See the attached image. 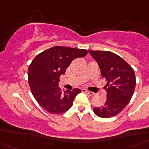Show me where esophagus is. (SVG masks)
<instances>
[{"label": "esophagus", "instance_id": "esophagus-1", "mask_svg": "<svg viewBox=\"0 0 149 149\" xmlns=\"http://www.w3.org/2000/svg\"><path fill=\"white\" fill-rule=\"evenodd\" d=\"M82 91H83L84 93H87V94H88V95H90V96H93V95H94V93H93V92H91V91H87V90H86V89H82Z\"/></svg>", "mask_w": 149, "mask_h": 149}]
</instances>
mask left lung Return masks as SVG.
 <instances>
[{
	"label": "left lung",
	"instance_id": "left-lung-1",
	"mask_svg": "<svg viewBox=\"0 0 149 149\" xmlns=\"http://www.w3.org/2000/svg\"><path fill=\"white\" fill-rule=\"evenodd\" d=\"M91 54L98 63L102 77L107 81V99L103 106L94 107L96 115L103 118L117 115L127 106L135 88V74L121 57L109 51H93Z\"/></svg>",
	"mask_w": 149,
	"mask_h": 149
}]
</instances>
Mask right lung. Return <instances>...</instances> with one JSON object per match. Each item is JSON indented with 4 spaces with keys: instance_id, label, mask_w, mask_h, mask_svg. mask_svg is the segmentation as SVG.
I'll use <instances>...</instances> for the list:
<instances>
[{
    "instance_id": "obj_1",
    "label": "right lung",
    "mask_w": 149,
    "mask_h": 149,
    "mask_svg": "<svg viewBox=\"0 0 149 149\" xmlns=\"http://www.w3.org/2000/svg\"><path fill=\"white\" fill-rule=\"evenodd\" d=\"M86 49L54 46L35 57L28 70L31 93L39 105L51 113H64L72 107L80 89L62 91L58 87L61 75L73 59L84 57Z\"/></svg>"
}]
</instances>
